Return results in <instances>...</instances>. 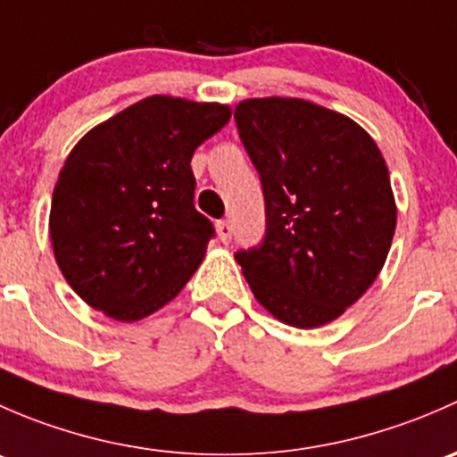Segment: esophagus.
<instances>
[{
  "label": "esophagus",
  "mask_w": 457,
  "mask_h": 457,
  "mask_svg": "<svg viewBox=\"0 0 457 457\" xmlns=\"http://www.w3.org/2000/svg\"><path fill=\"white\" fill-rule=\"evenodd\" d=\"M216 234H219L220 241L228 243L232 238V225H229V220H219L216 223Z\"/></svg>",
  "instance_id": "obj_1"
}]
</instances>
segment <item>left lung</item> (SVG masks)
<instances>
[{
	"label": "left lung",
	"mask_w": 457,
	"mask_h": 457,
	"mask_svg": "<svg viewBox=\"0 0 457 457\" xmlns=\"http://www.w3.org/2000/svg\"><path fill=\"white\" fill-rule=\"evenodd\" d=\"M234 119L267 212L262 245L237 254L243 276L285 325H327L389 254L398 207L385 156L347 114L298 96L243 99Z\"/></svg>",
	"instance_id": "left-lung-1"
}]
</instances>
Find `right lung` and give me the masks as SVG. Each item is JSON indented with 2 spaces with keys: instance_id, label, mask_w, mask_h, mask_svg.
Returning a JSON list of instances; mask_svg holds the SVG:
<instances>
[{
  "instance_id": "1",
  "label": "right lung",
  "mask_w": 457,
  "mask_h": 457,
  "mask_svg": "<svg viewBox=\"0 0 457 457\" xmlns=\"http://www.w3.org/2000/svg\"><path fill=\"white\" fill-rule=\"evenodd\" d=\"M232 108L152 95L87 130L50 203L54 261L77 296L112 320L168 305L205 258L212 223L195 210L190 161Z\"/></svg>"
}]
</instances>
